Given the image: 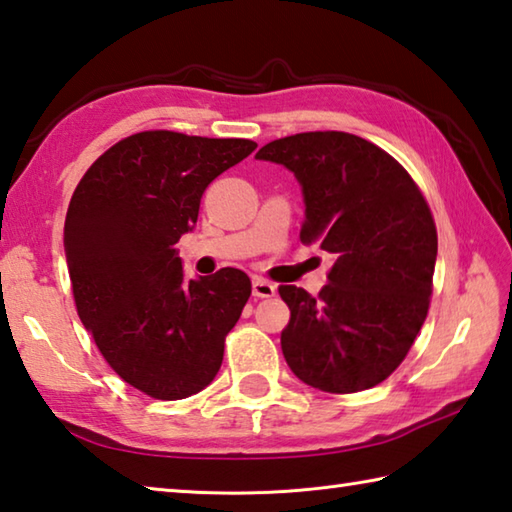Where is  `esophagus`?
I'll use <instances>...</instances> for the list:
<instances>
[{
    "label": "esophagus",
    "instance_id": "esophagus-1",
    "mask_svg": "<svg viewBox=\"0 0 512 512\" xmlns=\"http://www.w3.org/2000/svg\"><path fill=\"white\" fill-rule=\"evenodd\" d=\"M253 295L255 297H273L275 284L262 280V277H257V280H253Z\"/></svg>",
    "mask_w": 512,
    "mask_h": 512
}]
</instances>
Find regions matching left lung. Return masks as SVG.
I'll list each match as a JSON object with an SVG mask.
<instances>
[{
	"mask_svg": "<svg viewBox=\"0 0 512 512\" xmlns=\"http://www.w3.org/2000/svg\"><path fill=\"white\" fill-rule=\"evenodd\" d=\"M300 183L304 244L333 255L318 297L280 286L291 320L282 353L329 394L376 387L401 365L432 295L436 228L421 190L392 156L347 132L280 138L255 154Z\"/></svg>",
	"mask_w": 512,
	"mask_h": 512,
	"instance_id": "1",
	"label": "left lung"
}]
</instances>
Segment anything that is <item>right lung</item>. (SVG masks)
Listing matches in <instances>:
<instances>
[{
  "mask_svg": "<svg viewBox=\"0 0 512 512\" xmlns=\"http://www.w3.org/2000/svg\"><path fill=\"white\" fill-rule=\"evenodd\" d=\"M257 143L141 132L100 156L73 192L64 255L78 315L116 374L179 401L215 380L226 333L250 297L239 268L185 277L176 241L201 197Z\"/></svg>",
  "mask_w": 512,
  "mask_h": 512,
  "instance_id": "add662e5",
  "label": "right lung"
}]
</instances>
